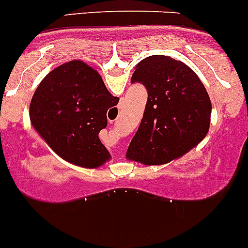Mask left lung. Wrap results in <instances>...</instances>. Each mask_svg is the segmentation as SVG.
Masks as SVG:
<instances>
[{"label":"left lung","instance_id":"1","mask_svg":"<svg viewBox=\"0 0 248 248\" xmlns=\"http://www.w3.org/2000/svg\"><path fill=\"white\" fill-rule=\"evenodd\" d=\"M131 82L145 87L148 100L127 150L129 160L167 163L205 138L212 105L202 82L188 65L166 55H150L137 65Z\"/></svg>","mask_w":248,"mask_h":248}]
</instances>
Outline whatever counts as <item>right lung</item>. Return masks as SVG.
<instances>
[{"label": "right lung", "mask_w": 248, "mask_h": 248, "mask_svg": "<svg viewBox=\"0 0 248 248\" xmlns=\"http://www.w3.org/2000/svg\"><path fill=\"white\" fill-rule=\"evenodd\" d=\"M117 103L94 69L71 60L41 81L31 99L30 120L58 155L95 168L110 158L98 134L108 124V109Z\"/></svg>", "instance_id": "right-lung-1"}]
</instances>
